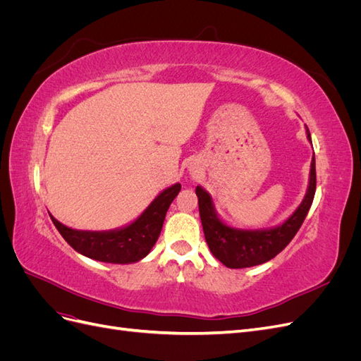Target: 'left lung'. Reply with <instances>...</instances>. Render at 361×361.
I'll return each instance as SVG.
<instances>
[{
	"label": "left lung",
	"instance_id": "left-lung-1",
	"mask_svg": "<svg viewBox=\"0 0 361 361\" xmlns=\"http://www.w3.org/2000/svg\"><path fill=\"white\" fill-rule=\"evenodd\" d=\"M305 135L312 143L309 128ZM316 191V166L314 154L310 164V176L307 191L300 206L289 218L274 227L268 228H238L224 223L218 215L211 194L200 185L195 188L199 197V211L207 247L211 253L227 268H250L276 257L285 248L292 238L297 235L307 215Z\"/></svg>",
	"mask_w": 361,
	"mask_h": 361
}]
</instances>
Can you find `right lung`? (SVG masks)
Masks as SVG:
<instances>
[{"instance_id": "1", "label": "right lung", "mask_w": 361, "mask_h": 361, "mask_svg": "<svg viewBox=\"0 0 361 361\" xmlns=\"http://www.w3.org/2000/svg\"><path fill=\"white\" fill-rule=\"evenodd\" d=\"M179 191L180 183L171 185L161 191L133 223L113 231H76L49 215L60 235L82 256L105 264H135L154 248L162 231L164 218Z\"/></svg>"}]
</instances>
